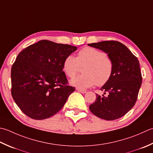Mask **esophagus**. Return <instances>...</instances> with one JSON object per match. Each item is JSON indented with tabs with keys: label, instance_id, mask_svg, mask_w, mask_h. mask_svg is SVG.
<instances>
[{
	"label": "esophagus",
	"instance_id": "1",
	"mask_svg": "<svg viewBox=\"0 0 153 153\" xmlns=\"http://www.w3.org/2000/svg\"><path fill=\"white\" fill-rule=\"evenodd\" d=\"M77 91L81 93V94H85V93L87 92L85 90H83V89H77Z\"/></svg>",
	"mask_w": 153,
	"mask_h": 153
}]
</instances>
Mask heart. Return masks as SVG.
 I'll return each instance as SVG.
<instances>
[{
  "label": "heart",
  "instance_id": "heart-1",
  "mask_svg": "<svg viewBox=\"0 0 153 153\" xmlns=\"http://www.w3.org/2000/svg\"><path fill=\"white\" fill-rule=\"evenodd\" d=\"M84 67L83 74L74 77L70 84L78 89H85L96 84L103 85L112 76V60L104 52L94 48L86 47L77 53L76 58L68 56L63 63V70L70 78L75 77L81 68Z\"/></svg>",
  "mask_w": 153,
  "mask_h": 153
}]
</instances>
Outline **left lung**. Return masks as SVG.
I'll use <instances>...</instances> for the list:
<instances>
[{"instance_id": "obj_1", "label": "left lung", "mask_w": 153, "mask_h": 153, "mask_svg": "<svg viewBox=\"0 0 153 153\" xmlns=\"http://www.w3.org/2000/svg\"><path fill=\"white\" fill-rule=\"evenodd\" d=\"M88 46L107 53L113 64L112 76L101 87L107 96L96 95V100L89 105L95 116L107 121L121 117L135 104L142 83L139 62L137 57L117 41H103Z\"/></svg>"}]
</instances>
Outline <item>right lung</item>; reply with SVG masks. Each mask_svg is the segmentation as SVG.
Listing matches in <instances>:
<instances>
[{"mask_svg": "<svg viewBox=\"0 0 153 153\" xmlns=\"http://www.w3.org/2000/svg\"><path fill=\"white\" fill-rule=\"evenodd\" d=\"M77 48L43 40L19 53L11 69V94L25 115L42 120L64 107L75 88L67 85L63 63Z\"/></svg>", "mask_w": 153, "mask_h": 153, "instance_id": "obj_1", "label": "right lung"}]
</instances>
